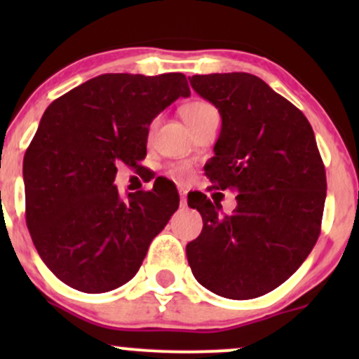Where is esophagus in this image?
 Here are the masks:
<instances>
[{
	"label": "esophagus",
	"mask_w": 359,
	"mask_h": 359,
	"mask_svg": "<svg viewBox=\"0 0 359 359\" xmlns=\"http://www.w3.org/2000/svg\"><path fill=\"white\" fill-rule=\"evenodd\" d=\"M179 194H180V205H182V208H185V204H187V199H185V191H184V189H180Z\"/></svg>",
	"instance_id": "1"
}]
</instances>
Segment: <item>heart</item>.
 I'll use <instances>...</instances> for the list:
<instances>
[{
    "instance_id": "obj_1",
    "label": "heart",
    "mask_w": 359,
    "mask_h": 359,
    "mask_svg": "<svg viewBox=\"0 0 359 359\" xmlns=\"http://www.w3.org/2000/svg\"><path fill=\"white\" fill-rule=\"evenodd\" d=\"M211 111H214V108H212L211 104H209V102H205V101H192V102H189V104H185L184 108H182L184 121L187 123V126H191L192 123L199 121L201 118L205 116V114H208V113H211ZM156 123H158V119H155V121L150 125V130L151 131L155 130ZM172 172H174V175L179 177V179H187V177H189V170L185 167H182V165H177Z\"/></svg>"
}]
</instances>
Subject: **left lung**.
Here are the masks:
<instances>
[{
	"mask_svg": "<svg viewBox=\"0 0 359 359\" xmlns=\"http://www.w3.org/2000/svg\"><path fill=\"white\" fill-rule=\"evenodd\" d=\"M189 81L222 121L205 175L212 187L240 192L231 216H219V204L204 194L189 201L204 222L185 248L189 265L221 297H259L295 273L319 238L327 184L314 131L302 111L257 76Z\"/></svg>",
	"mask_w": 359,
	"mask_h": 359,
	"instance_id": "left-lung-1",
	"label": "left lung"
}]
</instances>
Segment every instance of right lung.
Segmentation results:
<instances>
[{
    "mask_svg": "<svg viewBox=\"0 0 359 359\" xmlns=\"http://www.w3.org/2000/svg\"><path fill=\"white\" fill-rule=\"evenodd\" d=\"M184 74H102L45 109L23 158L27 226L40 258L65 285L101 294L137 275L179 208L174 185L119 197V163L138 167L148 126L179 97Z\"/></svg>",
    "mask_w": 359,
    "mask_h": 359,
    "instance_id": "obj_1",
    "label": "right lung"
}]
</instances>
